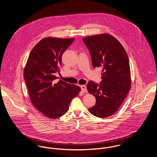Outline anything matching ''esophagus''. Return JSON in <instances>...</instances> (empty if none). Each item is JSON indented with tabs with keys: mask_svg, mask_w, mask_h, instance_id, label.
<instances>
[{
	"mask_svg": "<svg viewBox=\"0 0 157 157\" xmlns=\"http://www.w3.org/2000/svg\"><path fill=\"white\" fill-rule=\"evenodd\" d=\"M81 90H82V92L83 93H86L87 92V89H86V86L85 85H82L81 86Z\"/></svg>",
	"mask_w": 157,
	"mask_h": 157,
	"instance_id": "34e87169",
	"label": "esophagus"
}]
</instances>
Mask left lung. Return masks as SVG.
I'll list each match as a JSON object with an SVG mask.
<instances>
[{
	"label": "left lung",
	"mask_w": 157,
	"mask_h": 157,
	"mask_svg": "<svg viewBox=\"0 0 157 157\" xmlns=\"http://www.w3.org/2000/svg\"><path fill=\"white\" fill-rule=\"evenodd\" d=\"M90 50L94 67L102 69L101 82L90 81L89 93L96 98V104L89 108L90 113L106 118L118 111L131 87L129 62L120 42L108 33L82 39Z\"/></svg>",
	"instance_id": "left-lung-1"
}]
</instances>
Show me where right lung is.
Returning <instances> with one entry per match:
<instances>
[{
  "mask_svg": "<svg viewBox=\"0 0 157 157\" xmlns=\"http://www.w3.org/2000/svg\"><path fill=\"white\" fill-rule=\"evenodd\" d=\"M75 38L47 37L31 51L23 76L31 102L39 111L51 119L58 118L67 112L73 98L81 88L62 80L54 83L59 72L62 53Z\"/></svg>",
  "mask_w": 157,
  "mask_h": 157,
  "instance_id": "1",
  "label": "right lung"
}]
</instances>
